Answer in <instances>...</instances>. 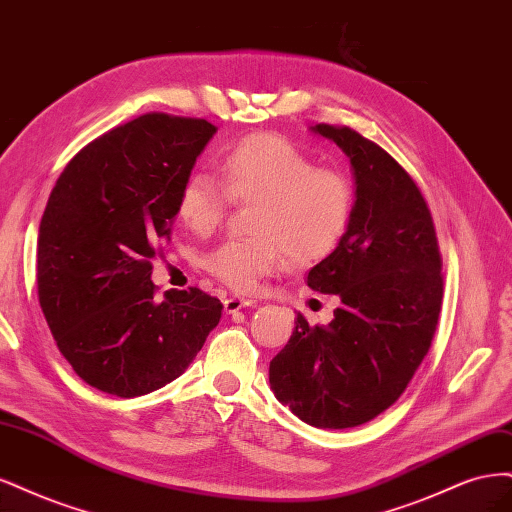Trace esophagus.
Returning <instances> with one entry per match:
<instances>
[{"label":"esophagus","mask_w":512,"mask_h":512,"mask_svg":"<svg viewBox=\"0 0 512 512\" xmlns=\"http://www.w3.org/2000/svg\"><path fill=\"white\" fill-rule=\"evenodd\" d=\"M223 306H225V312H227V315H236V312H240L242 308H246V306H253V300L225 298V300H223Z\"/></svg>","instance_id":"34e87169"}]
</instances>
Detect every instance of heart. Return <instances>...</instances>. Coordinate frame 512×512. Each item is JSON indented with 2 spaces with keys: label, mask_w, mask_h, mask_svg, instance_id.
<instances>
[{
  "label": "heart",
  "mask_w": 512,
  "mask_h": 512,
  "mask_svg": "<svg viewBox=\"0 0 512 512\" xmlns=\"http://www.w3.org/2000/svg\"><path fill=\"white\" fill-rule=\"evenodd\" d=\"M221 183L195 172L178 189L176 214L197 236L217 229L229 200L257 204L253 240H227L206 255V270L236 291H253L261 278L332 255L349 232L355 212L351 178L298 146L255 134L240 140L219 163Z\"/></svg>",
  "instance_id": "1"
}]
</instances>
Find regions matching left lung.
<instances>
[{"instance_id": "8db88e82", "label": "left lung", "mask_w": 512, "mask_h": 512, "mask_svg": "<svg viewBox=\"0 0 512 512\" xmlns=\"http://www.w3.org/2000/svg\"><path fill=\"white\" fill-rule=\"evenodd\" d=\"M312 131L342 148L355 176L349 232L306 280L338 295L340 306L315 327L298 312L270 361V385L304 423L344 430L398 400L430 351L442 257L425 197L398 161L351 127L319 123Z\"/></svg>"}]
</instances>
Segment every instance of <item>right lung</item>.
Segmentation results:
<instances>
[{
    "label": "right lung",
    "mask_w": 512,
    "mask_h": 512,
    "mask_svg": "<svg viewBox=\"0 0 512 512\" xmlns=\"http://www.w3.org/2000/svg\"><path fill=\"white\" fill-rule=\"evenodd\" d=\"M217 134L206 119L148 112L95 138L65 166L38 234V298L61 355L87 385L136 398L172 383L219 325L197 287L155 300L153 259L176 197Z\"/></svg>",
    "instance_id": "right-lung-1"
}]
</instances>
